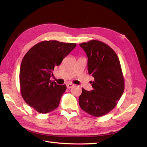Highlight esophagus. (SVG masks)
<instances>
[{
  "mask_svg": "<svg viewBox=\"0 0 147 147\" xmlns=\"http://www.w3.org/2000/svg\"><path fill=\"white\" fill-rule=\"evenodd\" d=\"M66 86H67V88H71L73 87H74V84H72V83H67V84L66 85Z\"/></svg>",
  "mask_w": 147,
  "mask_h": 147,
  "instance_id": "1",
  "label": "esophagus"
}]
</instances>
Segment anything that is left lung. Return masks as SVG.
<instances>
[{
    "mask_svg": "<svg viewBox=\"0 0 147 147\" xmlns=\"http://www.w3.org/2000/svg\"><path fill=\"white\" fill-rule=\"evenodd\" d=\"M80 46L88 57V71L94 78L93 90L82 88L80 108L94 117H101L115 107L125 87L121 65L117 55L108 45L97 40Z\"/></svg>",
    "mask_w": 147,
    "mask_h": 147,
    "instance_id": "8db88e82",
    "label": "left lung"
}]
</instances>
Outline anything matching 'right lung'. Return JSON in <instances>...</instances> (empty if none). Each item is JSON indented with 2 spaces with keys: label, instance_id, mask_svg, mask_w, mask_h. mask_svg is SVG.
<instances>
[{
  "label": "right lung",
  "instance_id": "obj_1",
  "mask_svg": "<svg viewBox=\"0 0 147 147\" xmlns=\"http://www.w3.org/2000/svg\"><path fill=\"white\" fill-rule=\"evenodd\" d=\"M76 43L43 41L28 50L22 61L20 85L23 99L40 113L58 107L66 85L51 82L53 71L76 47Z\"/></svg>",
  "mask_w": 147,
  "mask_h": 147
}]
</instances>
